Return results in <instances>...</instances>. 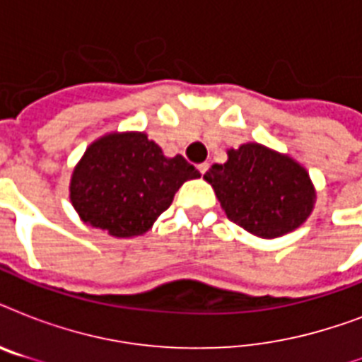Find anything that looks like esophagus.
Instances as JSON below:
<instances>
[{
    "label": "esophagus",
    "instance_id": "obj_1",
    "mask_svg": "<svg viewBox=\"0 0 362 362\" xmlns=\"http://www.w3.org/2000/svg\"><path fill=\"white\" fill-rule=\"evenodd\" d=\"M209 167H210V165L206 163V161H204V163L199 165V173H201V175H204V173H206V170H209Z\"/></svg>",
    "mask_w": 362,
    "mask_h": 362
}]
</instances>
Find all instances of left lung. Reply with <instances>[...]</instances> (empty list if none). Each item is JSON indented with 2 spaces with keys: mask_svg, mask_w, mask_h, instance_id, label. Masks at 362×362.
<instances>
[{
  "mask_svg": "<svg viewBox=\"0 0 362 362\" xmlns=\"http://www.w3.org/2000/svg\"><path fill=\"white\" fill-rule=\"evenodd\" d=\"M212 165L204 180L214 187L227 218L261 238L295 231L314 210L315 189L303 165L270 148L246 142Z\"/></svg>",
  "mask_w": 362,
  "mask_h": 362,
  "instance_id": "obj_1",
  "label": "left lung"
}]
</instances>
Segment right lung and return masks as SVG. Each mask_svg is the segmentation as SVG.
<instances>
[{"mask_svg":"<svg viewBox=\"0 0 362 362\" xmlns=\"http://www.w3.org/2000/svg\"><path fill=\"white\" fill-rule=\"evenodd\" d=\"M199 176L182 156L165 158L146 133H109L75 167L69 199L88 226L118 238L139 237L169 209L178 187Z\"/></svg>","mask_w":362,"mask_h":362,"instance_id":"add662e5","label":"right lung"}]
</instances>
